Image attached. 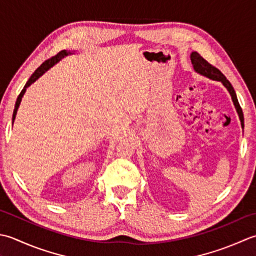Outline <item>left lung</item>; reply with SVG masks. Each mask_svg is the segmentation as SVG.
I'll return each mask as SVG.
<instances>
[{"mask_svg": "<svg viewBox=\"0 0 256 256\" xmlns=\"http://www.w3.org/2000/svg\"><path fill=\"white\" fill-rule=\"evenodd\" d=\"M191 62H192V65H194V67L196 72H199V74H201L203 76H206L208 78H211V80H213L221 82L222 84L226 87V90H228V92H230V95L232 97V100L234 102V106H236V112L238 114L240 120H241L242 127L244 128L243 112H242L241 106H240L236 90H234V88L231 85V82L226 80V77L224 76L222 72L216 68V67L211 65L210 62H206L199 53H196V52H192Z\"/></svg>", "mask_w": 256, "mask_h": 256, "instance_id": "left-lung-1", "label": "left lung"}]
</instances>
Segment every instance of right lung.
Instances as JSON below:
<instances>
[{"mask_svg":"<svg viewBox=\"0 0 256 256\" xmlns=\"http://www.w3.org/2000/svg\"><path fill=\"white\" fill-rule=\"evenodd\" d=\"M68 54H70V52H67V50H60V53H57L55 56H53V57H50V58H48V60H46L43 64H42L38 70H36L34 72H33V75L30 77V80H28V82H26L25 84V86H24V88L22 90V92H20V95H18V99H16V102H15V107H14V112H13V117H12V124L14 122V119H15V116H16V112H18V106H20V100H22V97H23V95H24V92H25V90H26V88H28L30 84H32V82H34L36 80H38V78L40 77V76H42L44 74V72L48 70V68H50L52 66H53L54 64H56L58 60H60L62 57L64 56H67Z\"/></svg>","mask_w":256,"mask_h":256,"instance_id":"1","label":"right lung"}]
</instances>
